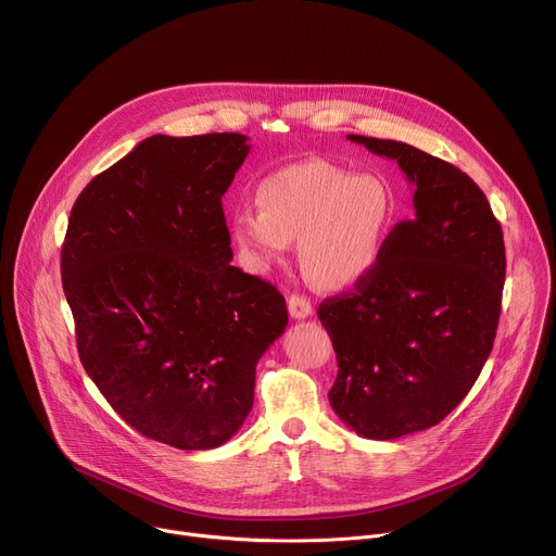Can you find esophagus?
Wrapping results in <instances>:
<instances>
[{
  "instance_id": "34e87169",
  "label": "esophagus",
  "mask_w": 556,
  "mask_h": 556,
  "mask_svg": "<svg viewBox=\"0 0 556 556\" xmlns=\"http://www.w3.org/2000/svg\"><path fill=\"white\" fill-rule=\"evenodd\" d=\"M288 313L292 319H306L313 315V304L304 294H290L288 298Z\"/></svg>"
}]
</instances>
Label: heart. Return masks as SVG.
<instances>
[{"label": "heart", "instance_id": "1", "mask_svg": "<svg viewBox=\"0 0 556 556\" xmlns=\"http://www.w3.org/2000/svg\"><path fill=\"white\" fill-rule=\"evenodd\" d=\"M258 212L239 207L230 237L254 270L283 266L300 243V266L319 290H346L371 275L393 230L395 201L374 174L324 159L273 169L256 185Z\"/></svg>", "mask_w": 556, "mask_h": 556}]
</instances>
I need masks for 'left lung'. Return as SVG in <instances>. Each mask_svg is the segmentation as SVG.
<instances>
[{
	"label": "left lung",
	"instance_id": "8db88e82",
	"mask_svg": "<svg viewBox=\"0 0 556 556\" xmlns=\"http://www.w3.org/2000/svg\"><path fill=\"white\" fill-rule=\"evenodd\" d=\"M395 161L414 218L376 270L317 315L338 355L332 412L362 438L395 440L447 418L492 353L505 281L503 230L478 185L414 144L346 136Z\"/></svg>",
	"mask_w": 556,
	"mask_h": 556
}]
</instances>
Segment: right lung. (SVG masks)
Returning <instances> with one entry per match:
<instances>
[{"instance_id":"obj_1","label":"right lung","mask_w":556,"mask_h":556,"mask_svg":"<svg viewBox=\"0 0 556 556\" xmlns=\"http://www.w3.org/2000/svg\"><path fill=\"white\" fill-rule=\"evenodd\" d=\"M243 134L144 138L71 210L62 286L80 362L114 412L176 450L245 422L254 368L288 324L281 292L230 266L224 194Z\"/></svg>"}]
</instances>
